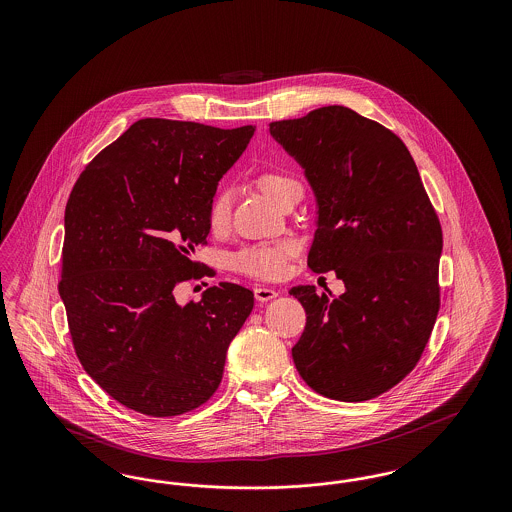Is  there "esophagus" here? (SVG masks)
<instances>
[{"label": "esophagus", "mask_w": 512, "mask_h": 512, "mask_svg": "<svg viewBox=\"0 0 512 512\" xmlns=\"http://www.w3.org/2000/svg\"><path fill=\"white\" fill-rule=\"evenodd\" d=\"M255 297H257V301L267 303V301L276 299V297H278V292H276V290H272V288H267V286H259V288H255Z\"/></svg>", "instance_id": "1"}]
</instances>
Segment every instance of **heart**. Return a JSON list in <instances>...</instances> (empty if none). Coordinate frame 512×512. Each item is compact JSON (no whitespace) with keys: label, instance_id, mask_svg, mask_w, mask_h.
<instances>
[{"label":"heart","instance_id":"obj_1","mask_svg":"<svg viewBox=\"0 0 512 512\" xmlns=\"http://www.w3.org/2000/svg\"><path fill=\"white\" fill-rule=\"evenodd\" d=\"M259 186L265 194L276 201L286 190L293 186H299V182L282 172H267L259 178ZM230 209H232V192L220 190L219 194L213 197L209 207V224L213 230H222L230 220ZM288 245H255L240 251L234 257V267L242 270L245 274L259 276V278H276L284 270V259L290 255Z\"/></svg>","mask_w":512,"mask_h":512}]
</instances>
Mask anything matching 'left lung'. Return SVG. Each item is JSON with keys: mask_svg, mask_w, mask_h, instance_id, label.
Instances as JSON below:
<instances>
[{"mask_svg": "<svg viewBox=\"0 0 512 512\" xmlns=\"http://www.w3.org/2000/svg\"><path fill=\"white\" fill-rule=\"evenodd\" d=\"M315 194L307 265L345 293L293 286L307 313L297 372L338 401L372 399L418 363L438 317L441 226L405 144L343 105L268 124Z\"/></svg>", "mask_w": 512, "mask_h": 512, "instance_id": "obj_1", "label": "left lung"}]
</instances>
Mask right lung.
<instances>
[{
  "label": "right lung",
  "mask_w": 512,
  "mask_h": 512,
  "mask_svg": "<svg viewBox=\"0 0 512 512\" xmlns=\"http://www.w3.org/2000/svg\"><path fill=\"white\" fill-rule=\"evenodd\" d=\"M255 126L142 119L80 174L65 209L59 295L74 351L101 390L149 414L194 411L219 388L230 341L253 292L220 282L197 303L174 286L195 278L219 180Z\"/></svg>",
  "instance_id": "1"
}]
</instances>
